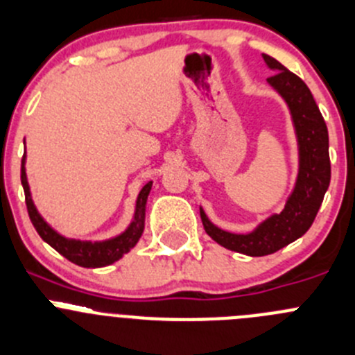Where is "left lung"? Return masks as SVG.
<instances>
[{"mask_svg":"<svg viewBox=\"0 0 355 355\" xmlns=\"http://www.w3.org/2000/svg\"><path fill=\"white\" fill-rule=\"evenodd\" d=\"M262 58L268 69L275 72L268 79V84L286 103L295 129L298 169L292 193L282 212L271 214L248 233H231L216 226L200 207L207 234L220 247L250 257L275 254L304 236L314 223L331 179L328 128L311 89L278 60L269 55H262Z\"/></svg>","mask_w":355,"mask_h":355,"instance_id":"8db88e82","label":"left lung"}]
</instances>
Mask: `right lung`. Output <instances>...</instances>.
<instances>
[{
	"label": "right lung",
	"mask_w": 355,
	"mask_h": 355,
	"mask_svg": "<svg viewBox=\"0 0 355 355\" xmlns=\"http://www.w3.org/2000/svg\"><path fill=\"white\" fill-rule=\"evenodd\" d=\"M24 145H26V139H24ZM20 178H22V186L24 191H26V203L27 210H29V217L31 220H33L36 231L40 233V236L43 238L50 247H53L58 254H62L63 257L69 259L73 264L80 266V268H105V266L114 264L119 259L124 257L131 248H135L136 243L139 241V238H141L143 230H145L146 200H148L150 191H152L153 181L146 182L141 188V191L138 193L135 216H132V220L129 223V226L125 227L121 234H117V236L114 238H108V240L89 241L63 236L62 233L53 230V227L46 223V219L41 216L37 207L34 205L33 193H31L29 181H27L26 153H24L22 159V174H20Z\"/></svg>",
	"instance_id": "add662e5"
}]
</instances>
